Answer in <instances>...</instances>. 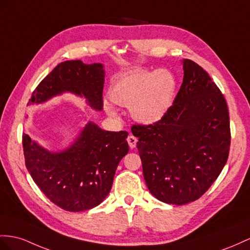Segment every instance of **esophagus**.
I'll list each match as a JSON object with an SVG mask.
<instances>
[{
    "mask_svg": "<svg viewBox=\"0 0 250 250\" xmlns=\"http://www.w3.org/2000/svg\"><path fill=\"white\" fill-rule=\"evenodd\" d=\"M126 140H127V144H129V146H130V148H131V149L135 148V146H136V144H137V138H136L135 136L129 135V137L126 138Z\"/></svg>",
    "mask_w": 250,
    "mask_h": 250,
    "instance_id": "esophagus-1",
    "label": "esophagus"
}]
</instances>
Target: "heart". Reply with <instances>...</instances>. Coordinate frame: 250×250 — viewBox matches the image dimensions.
<instances>
[{
	"label": "heart",
	"instance_id": "1",
	"mask_svg": "<svg viewBox=\"0 0 250 250\" xmlns=\"http://www.w3.org/2000/svg\"><path fill=\"white\" fill-rule=\"evenodd\" d=\"M174 89V77L168 70L136 69L115 79L108 95L115 104L129 107L132 117L138 123L152 125L168 111ZM104 107L111 117H119L117 108L110 101H104Z\"/></svg>",
	"mask_w": 250,
	"mask_h": 250
}]
</instances>
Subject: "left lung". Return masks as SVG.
<instances>
[{"mask_svg":"<svg viewBox=\"0 0 250 250\" xmlns=\"http://www.w3.org/2000/svg\"><path fill=\"white\" fill-rule=\"evenodd\" d=\"M184 79L164 117L132 126L149 191L161 202L185 205L220 175L230 149L226 100L206 70L184 59Z\"/></svg>","mask_w":250,"mask_h":250,"instance_id":"1","label":"left lung"}]
</instances>
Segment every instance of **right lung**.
<instances>
[{
	"label": "right lung",
	"mask_w": 250,
	"mask_h": 250,
	"mask_svg": "<svg viewBox=\"0 0 250 250\" xmlns=\"http://www.w3.org/2000/svg\"><path fill=\"white\" fill-rule=\"evenodd\" d=\"M104 76L101 63H59L36 87L28 104L69 92L101 111ZM127 134L104 131L89 121L74 144L60 152H50L23 134L25 165L37 186L57 206L72 212L92 209L111 191L117 166L129 152Z\"/></svg>",
	"instance_id": "1"
}]
</instances>
